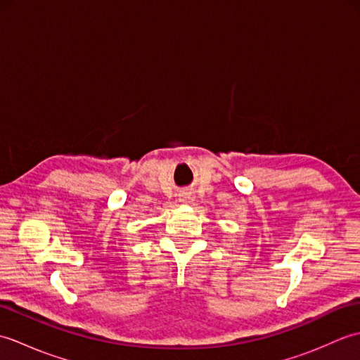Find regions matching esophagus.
Segmentation results:
<instances>
[{
  "label": "esophagus",
  "instance_id": "34e87169",
  "mask_svg": "<svg viewBox=\"0 0 360 360\" xmlns=\"http://www.w3.org/2000/svg\"><path fill=\"white\" fill-rule=\"evenodd\" d=\"M192 198H193L192 195H186V196L181 198V201H182V202H184V201H186V202H187V201H192Z\"/></svg>",
  "mask_w": 360,
  "mask_h": 360
}]
</instances>
